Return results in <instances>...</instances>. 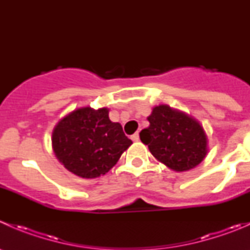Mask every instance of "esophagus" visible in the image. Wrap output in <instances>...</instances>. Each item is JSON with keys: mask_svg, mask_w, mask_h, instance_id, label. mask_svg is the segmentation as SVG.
<instances>
[{"mask_svg": "<svg viewBox=\"0 0 250 250\" xmlns=\"http://www.w3.org/2000/svg\"><path fill=\"white\" fill-rule=\"evenodd\" d=\"M132 140L133 141H139V134H138V133H134V134L132 135Z\"/></svg>", "mask_w": 250, "mask_h": 250, "instance_id": "obj_1", "label": "esophagus"}]
</instances>
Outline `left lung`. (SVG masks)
Returning a JSON list of instances; mask_svg holds the SVG:
<instances>
[{"mask_svg":"<svg viewBox=\"0 0 250 250\" xmlns=\"http://www.w3.org/2000/svg\"><path fill=\"white\" fill-rule=\"evenodd\" d=\"M150 125L140 132V140L153 157L175 172L200 165L208 152L206 132L198 121L168 105L152 109Z\"/></svg>","mask_w":250,"mask_h":250,"instance_id":"8db88e82","label":"left lung"}]
</instances>
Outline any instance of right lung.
<instances>
[{
  "label": "right lung",
  "instance_id": "add662e5",
  "mask_svg": "<svg viewBox=\"0 0 250 250\" xmlns=\"http://www.w3.org/2000/svg\"><path fill=\"white\" fill-rule=\"evenodd\" d=\"M132 145L109 109L81 107L58 122L52 133L55 156L69 172L84 179L106 174Z\"/></svg>",
  "mask_w": 250,
  "mask_h": 250
}]
</instances>
